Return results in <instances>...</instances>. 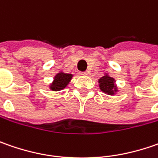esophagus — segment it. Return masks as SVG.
Instances as JSON below:
<instances>
[{
	"label": "esophagus",
	"instance_id": "34e87169",
	"mask_svg": "<svg viewBox=\"0 0 158 158\" xmlns=\"http://www.w3.org/2000/svg\"><path fill=\"white\" fill-rule=\"evenodd\" d=\"M81 75H82V76H87V75H88V72H82Z\"/></svg>",
	"mask_w": 158,
	"mask_h": 158
}]
</instances>
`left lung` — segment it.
Returning a JSON list of instances; mask_svg holds the SVG:
<instances>
[{
	"label": "left lung",
	"mask_w": 158,
	"mask_h": 158,
	"mask_svg": "<svg viewBox=\"0 0 158 158\" xmlns=\"http://www.w3.org/2000/svg\"><path fill=\"white\" fill-rule=\"evenodd\" d=\"M98 85L102 92L105 94L113 96L118 91V86L116 84V80L109 76L108 73H106L104 76L98 79Z\"/></svg>",
	"instance_id": "8db88e82"
}]
</instances>
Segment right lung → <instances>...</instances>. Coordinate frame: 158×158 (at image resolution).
Returning <instances> with one entry per match:
<instances>
[{
  "mask_svg": "<svg viewBox=\"0 0 158 158\" xmlns=\"http://www.w3.org/2000/svg\"><path fill=\"white\" fill-rule=\"evenodd\" d=\"M73 76H74L72 74H67L60 70L54 76L53 81L49 85V89L52 91L62 90L69 85Z\"/></svg>",
  "mask_w": 158,
  "mask_h": 158,
  "instance_id": "obj_1",
  "label": "right lung"
}]
</instances>
